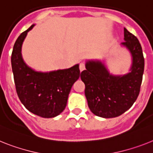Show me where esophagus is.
<instances>
[{"label": "esophagus", "instance_id": "34e87169", "mask_svg": "<svg viewBox=\"0 0 153 153\" xmlns=\"http://www.w3.org/2000/svg\"><path fill=\"white\" fill-rule=\"evenodd\" d=\"M79 68H80L81 71H82L83 70L85 69V65L84 63H81L80 65H79Z\"/></svg>", "mask_w": 153, "mask_h": 153}]
</instances>
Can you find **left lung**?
<instances>
[{
  "label": "left lung",
  "instance_id": "1",
  "mask_svg": "<svg viewBox=\"0 0 153 153\" xmlns=\"http://www.w3.org/2000/svg\"><path fill=\"white\" fill-rule=\"evenodd\" d=\"M124 42L131 53V72L124 75L110 74L100 61H88L81 73L85 95L92 114L104 118L116 117L130 109L139 95L144 72L145 59L137 37L125 28Z\"/></svg>",
  "mask_w": 153,
  "mask_h": 153
}]
</instances>
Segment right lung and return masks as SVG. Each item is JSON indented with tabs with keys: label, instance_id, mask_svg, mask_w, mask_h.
I'll return each mask as SVG.
<instances>
[{
	"label": "right lung",
	"instance_id": "add662e5",
	"mask_svg": "<svg viewBox=\"0 0 153 153\" xmlns=\"http://www.w3.org/2000/svg\"><path fill=\"white\" fill-rule=\"evenodd\" d=\"M33 26L23 32L14 45L11 61L15 88L27 110L42 117H54L66 107L71 88L80 76L79 65L47 73L27 66L22 57V45Z\"/></svg>",
	"mask_w": 153,
	"mask_h": 153
}]
</instances>
